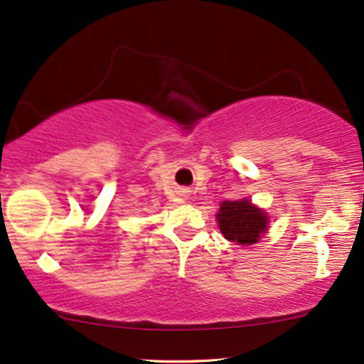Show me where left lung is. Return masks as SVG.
I'll use <instances>...</instances> for the list:
<instances>
[{
	"label": "left lung",
	"instance_id": "obj_1",
	"mask_svg": "<svg viewBox=\"0 0 364 364\" xmlns=\"http://www.w3.org/2000/svg\"><path fill=\"white\" fill-rule=\"evenodd\" d=\"M220 232L230 242L238 245H252L259 242L262 233L267 228V215L255 208L248 200L223 201L218 215Z\"/></svg>",
	"mask_w": 364,
	"mask_h": 364
}]
</instances>
